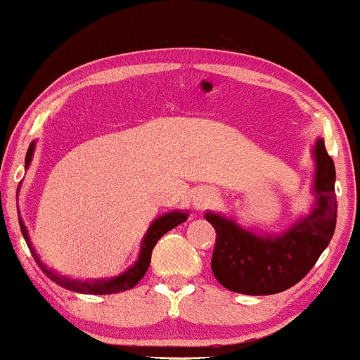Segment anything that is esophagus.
I'll return each instance as SVG.
<instances>
[{
    "label": "esophagus",
    "mask_w": 360,
    "mask_h": 360,
    "mask_svg": "<svg viewBox=\"0 0 360 360\" xmlns=\"http://www.w3.org/2000/svg\"><path fill=\"white\" fill-rule=\"evenodd\" d=\"M214 198H217V194H214L213 189L210 188H198L196 191L193 193V205L194 208L198 210H203L206 206H210L214 201Z\"/></svg>",
    "instance_id": "obj_1"
}]
</instances>
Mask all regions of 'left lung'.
<instances>
[{"label":"left lung","instance_id":"1","mask_svg":"<svg viewBox=\"0 0 360 360\" xmlns=\"http://www.w3.org/2000/svg\"><path fill=\"white\" fill-rule=\"evenodd\" d=\"M315 196L307 214L279 233H257L235 218L206 212L217 230L212 271L223 288L249 296L276 295L300 283L315 266L335 232V166L326 154L323 139L311 148Z\"/></svg>","mask_w":360,"mask_h":360}]
</instances>
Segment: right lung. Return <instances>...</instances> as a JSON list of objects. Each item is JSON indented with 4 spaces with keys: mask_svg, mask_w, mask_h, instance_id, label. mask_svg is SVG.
Listing matches in <instances>:
<instances>
[{
    "mask_svg": "<svg viewBox=\"0 0 360 360\" xmlns=\"http://www.w3.org/2000/svg\"><path fill=\"white\" fill-rule=\"evenodd\" d=\"M34 152H35V142H32L27 150V155H25V169L30 167L32 159H34ZM16 196H18V191H16ZM188 217H189V212H184V210H174V212H169L166 214H162V217L155 218V220L150 223V226L147 229L146 235H143L142 243H140L139 257L134 262V266L128 267V269L123 271L122 274L113 276V278H98V279H88V281L65 278V276H60L57 271H53L51 267L45 266L42 260H40L39 254L35 252V247L30 240L28 229L25 226L22 217H20V229H22L23 238L25 242H27L32 255H34L35 262L39 264V267L45 272V276H47L49 279H52L53 283L59 284L62 288L69 289V291L82 292V295H111V292H122V291H127V289H131L140 279L143 278V276H146L148 266H150V255L157 240H159L164 233H167L169 230H172L174 226L181 225V223L188 220Z\"/></svg>",
    "mask_w": 360,
    "mask_h": 360,
    "instance_id": "obj_1",
    "label": "right lung"
}]
</instances>
